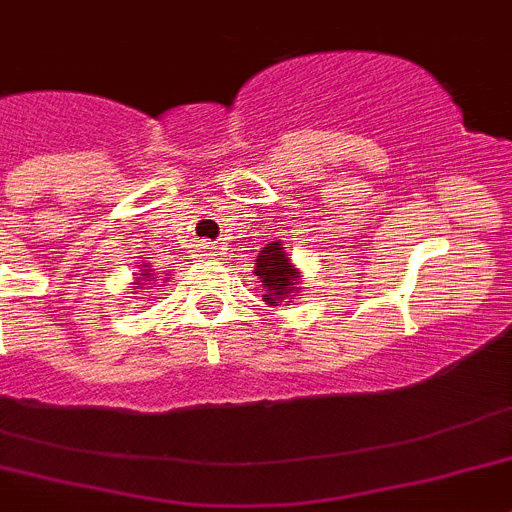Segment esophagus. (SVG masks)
Instances as JSON below:
<instances>
[{
    "label": "esophagus",
    "instance_id": "esophagus-1",
    "mask_svg": "<svg viewBox=\"0 0 512 512\" xmlns=\"http://www.w3.org/2000/svg\"><path fill=\"white\" fill-rule=\"evenodd\" d=\"M201 256H206V259H213V256H218V246L211 241H203L201 243Z\"/></svg>",
    "mask_w": 512,
    "mask_h": 512
}]
</instances>
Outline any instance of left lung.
Here are the masks:
<instances>
[{
  "label": "left lung",
  "instance_id": "left-lung-1",
  "mask_svg": "<svg viewBox=\"0 0 512 512\" xmlns=\"http://www.w3.org/2000/svg\"><path fill=\"white\" fill-rule=\"evenodd\" d=\"M253 274L259 276L261 286H264V301L269 306H289L291 299L299 296L301 271L296 269L281 241L266 243L261 248Z\"/></svg>",
  "mask_w": 512,
  "mask_h": 512
}]
</instances>
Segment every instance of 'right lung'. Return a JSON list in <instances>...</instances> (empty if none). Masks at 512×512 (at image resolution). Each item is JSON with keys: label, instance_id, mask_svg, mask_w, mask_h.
Wrapping results in <instances>:
<instances>
[{"label": "right lung", "instance_id": "right-lung-1", "mask_svg": "<svg viewBox=\"0 0 512 512\" xmlns=\"http://www.w3.org/2000/svg\"><path fill=\"white\" fill-rule=\"evenodd\" d=\"M153 281H160V276L155 274V269H150L148 264H140V274H135V281H133L135 289H145V284H153Z\"/></svg>", "mask_w": 512, "mask_h": 512}]
</instances>
